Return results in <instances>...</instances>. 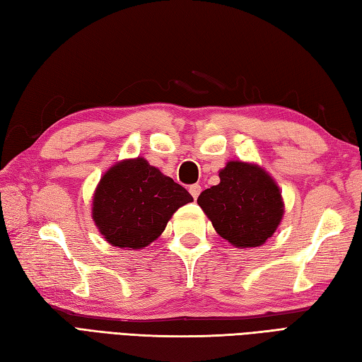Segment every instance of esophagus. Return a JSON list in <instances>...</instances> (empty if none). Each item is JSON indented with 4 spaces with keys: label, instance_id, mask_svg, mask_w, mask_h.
<instances>
[{
    "label": "esophagus",
    "instance_id": "1",
    "mask_svg": "<svg viewBox=\"0 0 362 362\" xmlns=\"http://www.w3.org/2000/svg\"><path fill=\"white\" fill-rule=\"evenodd\" d=\"M189 192H190V195L197 200L198 195H200V192H202V186H200V184H194V186L189 187Z\"/></svg>",
    "mask_w": 362,
    "mask_h": 362
}]
</instances>
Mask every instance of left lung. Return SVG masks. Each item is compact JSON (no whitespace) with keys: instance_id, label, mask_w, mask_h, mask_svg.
Returning a JSON list of instances; mask_svg holds the SVG:
<instances>
[{"instance_id":"8db88e82","label":"left lung","mask_w":362,"mask_h":362,"mask_svg":"<svg viewBox=\"0 0 362 362\" xmlns=\"http://www.w3.org/2000/svg\"><path fill=\"white\" fill-rule=\"evenodd\" d=\"M217 186L197 203L216 231L235 248L261 247L281 223L284 203L274 178L256 164L230 160Z\"/></svg>"}]
</instances>
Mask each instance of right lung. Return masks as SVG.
<instances>
[{
	"instance_id": "obj_1",
	"label": "right lung",
	"mask_w": 362,
	"mask_h": 362,
	"mask_svg": "<svg viewBox=\"0 0 362 362\" xmlns=\"http://www.w3.org/2000/svg\"><path fill=\"white\" fill-rule=\"evenodd\" d=\"M189 192L144 158L117 162L93 194L92 218L110 245L144 248L156 240Z\"/></svg>"
}]
</instances>
